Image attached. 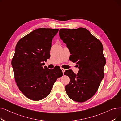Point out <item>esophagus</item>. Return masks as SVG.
Wrapping results in <instances>:
<instances>
[{"instance_id": "esophagus-1", "label": "esophagus", "mask_w": 121, "mask_h": 121, "mask_svg": "<svg viewBox=\"0 0 121 121\" xmlns=\"http://www.w3.org/2000/svg\"><path fill=\"white\" fill-rule=\"evenodd\" d=\"M61 69L62 70V72H63V73H64V72H65V69H64V68H61Z\"/></svg>"}]
</instances>
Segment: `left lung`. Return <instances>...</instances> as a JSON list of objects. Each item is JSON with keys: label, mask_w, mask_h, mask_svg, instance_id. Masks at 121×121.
<instances>
[{"label": "left lung", "mask_w": 121, "mask_h": 121, "mask_svg": "<svg viewBox=\"0 0 121 121\" xmlns=\"http://www.w3.org/2000/svg\"><path fill=\"white\" fill-rule=\"evenodd\" d=\"M59 34L70 50V60L79 68L77 75L72 70L64 73L70 79L65 86L66 93L73 101H86L95 94L104 76L102 44L85 28L61 29Z\"/></svg>", "instance_id": "obj_1"}]
</instances>
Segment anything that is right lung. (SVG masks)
I'll return each mask as SVG.
<instances>
[{
	"label": "right lung",
	"instance_id": "1",
	"mask_svg": "<svg viewBox=\"0 0 121 121\" xmlns=\"http://www.w3.org/2000/svg\"><path fill=\"white\" fill-rule=\"evenodd\" d=\"M59 29L39 28L21 39L16 45L12 66L16 82L25 96L35 101L48 96L58 78L59 67L49 69L44 61L50 57L52 39Z\"/></svg>",
	"mask_w": 121,
	"mask_h": 121
}]
</instances>
